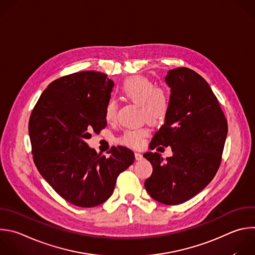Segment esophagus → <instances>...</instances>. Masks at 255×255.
Wrapping results in <instances>:
<instances>
[{
	"label": "esophagus",
	"mask_w": 255,
	"mask_h": 255,
	"mask_svg": "<svg viewBox=\"0 0 255 255\" xmlns=\"http://www.w3.org/2000/svg\"><path fill=\"white\" fill-rule=\"evenodd\" d=\"M135 159L136 160H142L143 159V155L141 154V153H139V152H135Z\"/></svg>",
	"instance_id": "esophagus-1"
}]
</instances>
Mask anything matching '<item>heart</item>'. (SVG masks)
Wrapping results in <instances>:
<instances>
[{
  "instance_id": "b5f03b06",
  "label": "heart",
  "mask_w": 255,
  "mask_h": 255,
  "mask_svg": "<svg viewBox=\"0 0 255 255\" xmlns=\"http://www.w3.org/2000/svg\"><path fill=\"white\" fill-rule=\"evenodd\" d=\"M121 94L127 100L140 106V117L150 123H160L166 118L170 108V97L168 92L156 87L154 82L144 76H133L126 79L120 87ZM105 119L110 122L116 116V103L109 100L105 107ZM148 135V129L144 126L130 128L123 131L117 142L132 148H138L143 144Z\"/></svg>"
}]
</instances>
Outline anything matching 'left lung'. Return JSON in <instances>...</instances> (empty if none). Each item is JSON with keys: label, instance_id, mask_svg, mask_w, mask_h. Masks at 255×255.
Masks as SVG:
<instances>
[{"label": "left lung", "instance_id": "obj_1", "mask_svg": "<svg viewBox=\"0 0 255 255\" xmlns=\"http://www.w3.org/2000/svg\"><path fill=\"white\" fill-rule=\"evenodd\" d=\"M165 82L171 89L170 108L149 147L170 146L173 155L166 162L157 152L143 155L153 167L144 185L156 201L177 205L202 191L215 176L228 127L216 96L195 71L170 70Z\"/></svg>", "mask_w": 255, "mask_h": 255}]
</instances>
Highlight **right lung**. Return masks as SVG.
<instances>
[{
	"label": "right lung",
	"mask_w": 255,
	"mask_h": 255,
	"mask_svg": "<svg viewBox=\"0 0 255 255\" xmlns=\"http://www.w3.org/2000/svg\"><path fill=\"white\" fill-rule=\"evenodd\" d=\"M114 82L106 74L83 71L53 81L42 93L29 120L35 165L66 201L94 207L113 193L117 177L134 162V153L112 147L110 157L86 143L107 125L105 107Z\"/></svg>",
	"instance_id": "add662e5"
}]
</instances>
